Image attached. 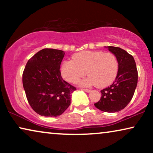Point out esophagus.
Masks as SVG:
<instances>
[{
    "mask_svg": "<svg viewBox=\"0 0 153 153\" xmlns=\"http://www.w3.org/2000/svg\"><path fill=\"white\" fill-rule=\"evenodd\" d=\"M83 91H84L85 92H86V93H89V92L91 91V90H90V89H86V88H85V89H83Z\"/></svg>",
    "mask_w": 153,
    "mask_h": 153,
    "instance_id": "esophagus-1",
    "label": "esophagus"
}]
</instances>
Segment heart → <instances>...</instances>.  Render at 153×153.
Listing matches in <instances>:
<instances>
[{
    "label": "heart",
    "instance_id": "obj_1",
    "mask_svg": "<svg viewBox=\"0 0 153 153\" xmlns=\"http://www.w3.org/2000/svg\"><path fill=\"white\" fill-rule=\"evenodd\" d=\"M72 58L64 61L61 67L62 76L68 82H78L86 71L89 76L82 81L83 85L105 87L114 82L118 74V60L109 52L84 51L74 54Z\"/></svg>",
    "mask_w": 153,
    "mask_h": 153
}]
</instances>
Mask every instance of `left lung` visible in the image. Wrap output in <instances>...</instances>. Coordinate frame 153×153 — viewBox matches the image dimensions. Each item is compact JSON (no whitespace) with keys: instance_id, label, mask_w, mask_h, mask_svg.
<instances>
[{"instance_id":"8db88e82","label":"left lung","mask_w":153,"mask_h":153,"mask_svg":"<svg viewBox=\"0 0 153 153\" xmlns=\"http://www.w3.org/2000/svg\"><path fill=\"white\" fill-rule=\"evenodd\" d=\"M107 47L118 60V74L110 86L102 90L101 98L94 105L102 111L115 113L126 107L132 99L137 85L138 71L132 56L121 48Z\"/></svg>"}]
</instances>
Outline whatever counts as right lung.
<instances>
[{"label":"right lung","mask_w":153,"mask_h":153,"mask_svg":"<svg viewBox=\"0 0 153 153\" xmlns=\"http://www.w3.org/2000/svg\"><path fill=\"white\" fill-rule=\"evenodd\" d=\"M64 56L61 50L42 49L28 60L24 68L22 81L26 98L40 116H60L70 105L72 93L76 88L61 76Z\"/></svg>","instance_id":"1"}]
</instances>
